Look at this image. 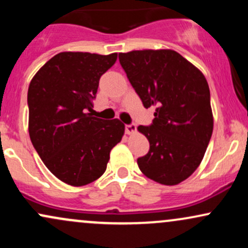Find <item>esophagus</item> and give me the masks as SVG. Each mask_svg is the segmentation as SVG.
<instances>
[{"mask_svg":"<svg viewBox=\"0 0 248 248\" xmlns=\"http://www.w3.org/2000/svg\"><path fill=\"white\" fill-rule=\"evenodd\" d=\"M124 132H126V134L135 133L136 132V126L134 124H126V126H124Z\"/></svg>","mask_w":248,"mask_h":248,"instance_id":"1","label":"esophagus"}]
</instances>
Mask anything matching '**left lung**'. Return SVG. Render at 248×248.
Returning <instances> with one entry per match:
<instances>
[{"label":"left lung","instance_id":"left-lung-1","mask_svg":"<svg viewBox=\"0 0 248 248\" xmlns=\"http://www.w3.org/2000/svg\"><path fill=\"white\" fill-rule=\"evenodd\" d=\"M119 61L143 106L156 108L153 124L138 127L150 144L139 168L157 183L176 186L197 169L212 135L205 77L173 50L130 51Z\"/></svg>","mask_w":248,"mask_h":248}]
</instances>
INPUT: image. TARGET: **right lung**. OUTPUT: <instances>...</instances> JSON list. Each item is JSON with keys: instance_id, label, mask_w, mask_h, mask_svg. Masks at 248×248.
Instances as JSON below:
<instances>
[{"instance_id": "right-lung-1", "label": "right lung", "mask_w": 248, "mask_h": 248, "mask_svg": "<svg viewBox=\"0 0 248 248\" xmlns=\"http://www.w3.org/2000/svg\"><path fill=\"white\" fill-rule=\"evenodd\" d=\"M118 53L61 52L45 62L28 90L29 135L47 169L73 186L98 179L124 124L92 116L99 80Z\"/></svg>"}]
</instances>
